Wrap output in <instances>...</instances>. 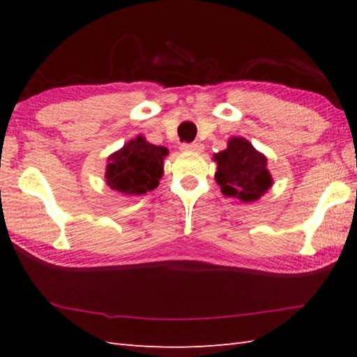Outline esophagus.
Listing matches in <instances>:
<instances>
[{"label":"esophagus","mask_w":357,"mask_h":357,"mask_svg":"<svg viewBox=\"0 0 357 357\" xmlns=\"http://www.w3.org/2000/svg\"><path fill=\"white\" fill-rule=\"evenodd\" d=\"M181 150H183V151H196V153H199V151H204V146L201 142L183 144V146H181Z\"/></svg>","instance_id":"1"}]
</instances>
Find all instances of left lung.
Segmentation results:
<instances>
[{
    "instance_id": "8db88e82",
    "label": "left lung",
    "mask_w": 357,
    "mask_h": 357,
    "mask_svg": "<svg viewBox=\"0 0 357 357\" xmlns=\"http://www.w3.org/2000/svg\"><path fill=\"white\" fill-rule=\"evenodd\" d=\"M215 179L221 192L241 202H255L273 185L267 156L242 136H231L227 149L213 155Z\"/></svg>"
}]
</instances>
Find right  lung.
<instances>
[{"mask_svg":"<svg viewBox=\"0 0 357 357\" xmlns=\"http://www.w3.org/2000/svg\"><path fill=\"white\" fill-rule=\"evenodd\" d=\"M169 149L150 144L142 135L126 142L107 158L105 184L123 196H141L155 190L164 174Z\"/></svg>","mask_w":357,"mask_h":357,"instance_id":"add662e5","label":"right lung"}]
</instances>
